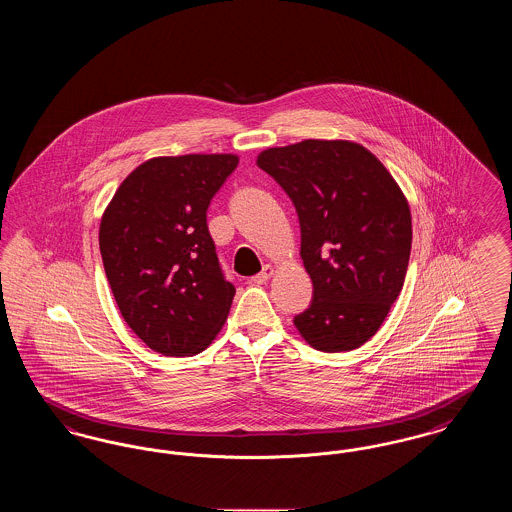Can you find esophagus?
<instances>
[{"label":"esophagus","mask_w":512,"mask_h":512,"mask_svg":"<svg viewBox=\"0 0 512 512\" xmlns=\"http://www.w3.org/2000/svg\"><path fill=\"white\" fill-rule=\"evenodd\" d=\"M272 274H274V267H272V265H265L263 270H261L257 276H253V278H251V282H253V284H265V282L270 280V276H272Z\"/></svg>","instance_id":"34e87169"}]
</instances>
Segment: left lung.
Masks as SVG:
<instances>
[{
  "mask_svg": "<svg viewBox=\"0 0 512 512\" xmlns=\"http://www.w3.org/2000/svg\"><path fill=\"white\" fill-rule=\"evenodd\" d=\"M257 165L290 195L299 217L313 301L293 318L297 332L324 353L361 347L405 282L413 242L407 197L374 153L347 140L268 147Z\"/></svg>",
  "mask_w": 512,
  "mask_h": 512,
  "instance_id": "left-lung-1",
  "label": "left lung"
}]
</instances>
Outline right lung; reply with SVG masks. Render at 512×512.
<instances>
[{"label":"right lung","instance_id":"right-lung-1","mask_svg":"<svg viewBox=\"0 0 512 512\" xmlns=\"http://www.w3.org/2000/svg\"><path fill=\"white\" fill-rule=\"evenodd\" d=\"M238 161L232 153L147 159L103 211L99 249L122 318L167 357L207 349L230 313L236 288L222 276L207 207Z\"/></svg>","mask_w":512,"mask_h":512}]
</instances>
